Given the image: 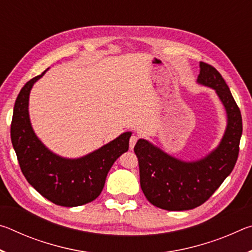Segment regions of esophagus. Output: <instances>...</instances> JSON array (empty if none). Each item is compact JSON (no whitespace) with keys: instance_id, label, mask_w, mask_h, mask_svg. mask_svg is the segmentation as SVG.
Here are the masks:
<instances>
[{"instance_id":"esophagus-1","label":"esophagus","mask_w":252,"mask_h":252,"mask_svg":"<svg viewBox=\"0 0 252 252\" xmlns=\"http://www.w3.org/2000/svg\"><path fill=\"white\" fill-rule=\"evenodd\" d=\"M138 139H139V135H136V134L131 135V138H130V149L134 148L136 141H138Z\"/></svg>"}]
</instances>
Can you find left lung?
<instances>
[{
	"label": "left lung",
	"instance_id": "8db88e82",
	"mask_svg": "<svg viewBox=\"0 0 252 252\" xmlns=\"http://www.w3.org/2000/svg\"><path fill=\"white\" fill-rule=\"evenodd\" d=\"M198 82L215 89L227 111L228 126L219 147L193 162L178 160L143 139L134 147L144 195L153 206L168 211L201 206L231 173L238 159L242 118L229 87L216 67L204 62H200Z\"/></svg>",
	"mask_w": 252,
	"mask_h": 252
}]
</instances>
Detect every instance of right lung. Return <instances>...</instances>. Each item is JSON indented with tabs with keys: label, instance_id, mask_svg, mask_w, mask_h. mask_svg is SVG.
Returning a JSON list of instances; mask_svg holds the SVG:
<instances>
[{
	"label": "right lung",
	"instance_id": "1",
	"mask_svg": "<svg viewBox=\"0 0 252 252\" xmlns=\"http://www.w3.org/2000/svg\"><path fill=\"white\" fill-rule=\"evenodd\" d=\"M44 73L25 83L16 97L11 123L12 144L21 171L37 192L58 206H82L100 195L114 161L129 149L131 132L80 159L54 155L36 138L28 110L30 91Z\"/></svg>",
	"mask_w": 252,
	"mask_h": 252
}]
</instances>
